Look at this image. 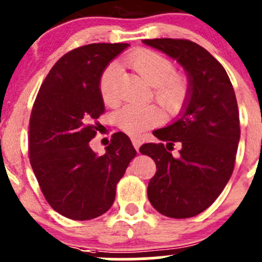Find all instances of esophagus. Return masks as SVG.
I'll use <instances>...</instances> for the list:
<instances>
[{
    "label": "esophagus",
    "mask_w": 262,
    "mask_h": 262,
    "mask_svg": "<svg viewBox=\"0 0 262 262\" xmlns=\"http://www.w3.org/2000/svg\"><path fill=\"white\" fill-rule=\"evenodd\" d=\"M132 143H133L134 148L137 149V152H139V147L142 144V139L139 137H132Z\"/></svg>",
    "instance_id": "esophagus-1"
}]
</instances>
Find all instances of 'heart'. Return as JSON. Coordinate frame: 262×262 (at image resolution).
<instances>
[{
  "label": "heart",
  "instance_id": "b5f03b06",
  "mask_svg": "<svg viewBox=\"0 0 262 262\" xmlns=\"http://www.w3.org/2000/svg\"><path fill=\"white\" fill-rule=\"evenodd\" d=\"M129 67L153 87V97L170 115H176L187 104L190 82L182 73L175 72V64L165 55L150 49H141L126 58ZM118 75L116 63L105 67L99 78V91L107 106L118 104ZM163 120V113L156 105L129 104L118 110L115 123L124 133L139 136Z\"/></svg>",
  "mask_w": 262,
  "mask_h": 262
}]
</instances>
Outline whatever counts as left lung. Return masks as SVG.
<instances>
[{
    "instance_id": "obj_1",
    "label": "left lung",
    "mask_w": 262,
    "mask_h": 262,
    "mask_svg": "<svg viewBox=\"0 0 262 262\" xmlns=\"http://www.w3.org/2000/svg\"><path fill=\"white\" fill-rule=\"evenodd\" d=\"M143 43L178 60L190 82L180 118L153 132L167 144L139 148L157 167L148 184V199L163 215L190 218L213 204L233 172L241 134L236 95L223 66L199 44L170 38ZM175 143L182 146L179 158L169 152Z\"/></svg>"
}]
</instances>
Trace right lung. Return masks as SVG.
Instances as JSON below:
<instances>
[{
    "label": "right lung",
    "instance_id": "1",
    "mask_svg": "<svg viewBox=\"0 0 262 262\" xmlns=\"http://www.w3.org/2000/svg\"><path fill=\"white\" fill-rule=\"evenodd\" d=\"M129 44L94 43L66 53L41 83L29 124V158L50 207L73 221L106 213L116 184L137 152L128 136L113 134L106 152L90 147L105 106L99 78Z\"/></svg>",
    "mask_w": 262,
    "mask_h": 262
}]
</instances>
